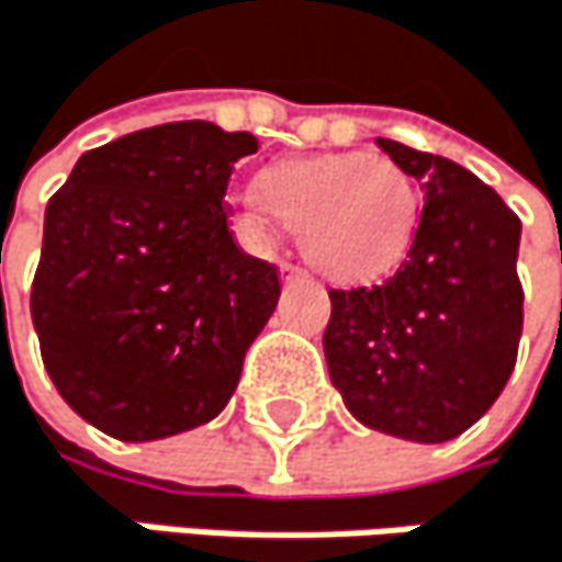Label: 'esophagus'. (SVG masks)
Here are the masks:
<instances>
[{"instance_id":"obj_1","label":"esophagus","mask_w":562,"mask_h":562,"mask_svg":"<svg viewBox=\"0 0 562 562\" xmlns=\"http://www.w3.org/2000/svg\"><path fill=\"white\" fill-rule=\"evenodd\" d=\"M279 272H283V279H306V272L300 266H290V262L279 266Z\"/></svg>"}]
</instances>
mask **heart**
I'll use <instances>...</instances> for the list:
<instances>
[{
    "label": "heart",
    "mask_w": 562,
    "mask_h": 562,
    "mask_svg": "<svg viewBox=\"0 0 562 562\" xmlns=\"http://www.w3.org/2000/svg\"><path fill=\"white\" fill-rule=\"evenodd\" d=\"M239 213L256 233L300 229L310 266L339 283H359L393 269L409 249L419 192L390 156L279 159L259 172L256 189L239 195Z\"/></svg>",
    "instance_id": "1"
}]
</instances>
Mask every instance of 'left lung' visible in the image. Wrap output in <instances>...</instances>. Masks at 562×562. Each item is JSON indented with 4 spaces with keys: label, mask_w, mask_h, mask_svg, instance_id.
Segmentation results:
<instances>
[{
    "label": "left lung",
    "mask_w": 562,
    "mask_h": 562,
    "mask_svg": "<svg viewBox=\"0 0 562 562\" xmlns=\"http://www.w3.org/2000/svg\"><path fill=\"white\" fill-rule=\"evenodd\" d=\"M376 146L423 189L403 266L380 286L329 290V380L370 429L447 443L503 393L519 333V220L453 159L393 139Z\"/></svg>",
    "instance_id": "1"
}]
</instances>
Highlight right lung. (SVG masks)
Segmentation results:
<instances>
[{
	"label": "right lung",
	"instance_id": "right-lung-1",
	"mask_svg": "<svg viewBox=\"0 0 562 562\" xmlns=\"http://www.w3.org/2000/svg\"><path fill=\"white\" fill-rule=\"evenodd\" d=\"M252 133L206 119L79 156L49 199L32 326L59 396L95 429L149 443L210 423L279 303V276L226 226Z\"/></svg>",
	"mask_w": 562,
	"mask_h": 562
}]
</instances>
